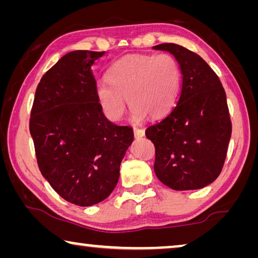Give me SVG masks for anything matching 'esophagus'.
<instances>
[{
  "instance_id": "1",
  "label": "esophagus",
  "mask_w": 258,
  "mask_h": 258,
  "mask_svg": "<svg viewBox=\"0 0 258 258\" xmlns=\"http://www.w3.org/2000/svg\"><path fill=\"white\" fill-rule=\"evenodd\" d=\"M143 135H145V130L143 128H138V127H134V137L137 139L142 138Z\"/></svg>"
}]
</instances>
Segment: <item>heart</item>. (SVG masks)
Segmentation results:
<instances>
[{"mask_svg":"<svg viewBox=\"0 0 258 258\" xmlns=\"http://www.w3.org/2000/svg\"><path fill=\"white\" fill-rule=\"evenodd\" d=\"M107 82L98 83L95 97L104 116L117 121L125 111V99L132 107L134 121L161 118L173 110L180 97L182 73L169 54H131L112 64Z\"/></svg>","mask_w":258,"mask_h":258,"instance_id":"heart-1","label":"heart"}]
</instances>
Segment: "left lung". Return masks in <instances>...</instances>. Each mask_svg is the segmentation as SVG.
Here are the masks:
<instances>
[{"label": "left lung", "instance_id": "1", "mask_svg": "<svg viewBox=\"0 0 258 258\" xmlns=\"http://www.w3.org/2000/svg\"><path fill=\"white\" fill-rule=\"evenodd\" d=\"M174 55L182 73L173 110L146 130L156 148L155 173L173 190H197L216 180L231 138L223 86L202 56L174 43L152 46Z\"/></svg>", "mask_w": 258, "mask_h": 258}]
</instances>
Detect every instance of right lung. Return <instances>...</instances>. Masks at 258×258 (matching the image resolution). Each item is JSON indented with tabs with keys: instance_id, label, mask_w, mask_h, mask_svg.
I'll return each mask as SVG.
<instances>
[{
	"instance_id": "add662e5",
	"label": "right lung",
	"mask_w": 258,
	"mask_h": 258,
	"mask_svg": "<svg viewBox=\"0 0 258 258\" xmlns=\"http://www.w3.org/2000/svg\"><path fill=\"white\" fill-rule=\"evenodd\" d=\"M106 52L72 51L45 73L35 92L29 131L42 175L64 200L87 207L109 197L134 140L111 123L91 73Z\"/></svg>"
}]
</instances>
